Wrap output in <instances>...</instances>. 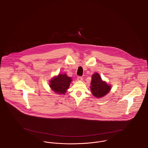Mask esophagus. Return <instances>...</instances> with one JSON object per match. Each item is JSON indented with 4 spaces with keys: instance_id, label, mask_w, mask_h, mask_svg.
<instances>
[{
    "instance_id": "esophagus-1",
    "label": "esophagus",
    "mask_w": 148,
    "mask_h": 148,
    "mask_svg": "<svg viewBox=\"0 0 148 148\" xmlns=\"http://www.w3.org/2000/svg\"><path fill=\"white\" fill-rule=\"evenodd\" d=\"M77 80L78 81H82L83 80V77L80 76H78L77 77Z\"/></svg>"
}]
</instances>
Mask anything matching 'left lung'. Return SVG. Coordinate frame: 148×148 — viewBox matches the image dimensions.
<instances>
[{
  "instance_id": "1",
  "label": "left lung",
  "mask_w": 148,
  "mask_h": 148,
  "mask_svg": "<svg viewBox=\"0 0 148 148\" xmlns=\"http://www.w3.org/2000/svg\"><path fill=\"white\" fill-rule=\"evenodd\" d=\"M90 89L92 94L97 98L104 97L110 90V86L103 82L98 73H95L92 75Z\"/></svg>"
}]
</instances>
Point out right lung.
Wrapping results in <instances>:
<instances>
[{"instance_id": "1", "label": "right lung", "mask_w": 148, "mask_h": 148, "mask_svg": "<svg viewBox=\"0 0 148 148\" xmlns=\"http://www.w3.org/2000/svg\"><path fill=\"white\" fill-rule=\"evenodd\" d=\"M71 82V78L66 74H59L50 81V87L56 93L65 94Z\"/></svg>"}]
</instances>
